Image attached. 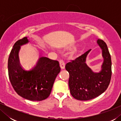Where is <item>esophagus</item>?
Listing matches in <instances>:
<instances>
[{"instance_id": "1", "label": "esophagus", "mask_w": 121, "mask_h": 121, "mask_svg": "<svg viewBox=\"0 0 121 121\" xmlns=\"http://www.w3.org/2000/svg\"><path fill=\"white\" fill-rule=\"evenodd\" d=\"M59 64H60V68L62 69L65 68V63H64V61L63 60L61 59V60H59Z\"/></svg>"}]
</instances>
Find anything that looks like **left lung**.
<instances>
[{
    "label": "left lung",
    "mask_w": 121,
    "mask_h": 121,
    "mask_svg": "<svg viewBox=\"0 0 121 121\" xmlns=\"http://www.w3.org/2000/svg\"><path fill=\"white\" fill-rule=\"evenodd\" d=\"M97 43L102 49L104 58L100 72H93L85 63L86 58L91 49L65 65L69 74L70 94L77 100L86 101L96 97L105 91L110 84L112 75L110 52L103 40L99 39Z\"/></svg>",
    "instance_id": "left-lung-1"
}]
</instances>
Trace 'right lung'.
Listing matches in <instances>:
<instances>
[{
    "label": "right lung",
    "instance_id": "1",
    "mask_svg": "<svg viewBox=\"0 0 121 121\" xmlns=\"http://www.w3.org/2000/svg\"><path fill=\"white\" fill-rule=\"evenodd\" d=\"M28 42L29 40L25 37L15 43L8 59V75L18 95L31 101H42L50 95L60 67L57 60L42 57L32 69L23 68L18 54L20 46Z\"/></svg>",
    "mask_w": 121,
    "mask_h": 121
}]
</instances>
